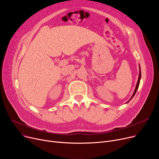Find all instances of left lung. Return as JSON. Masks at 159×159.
<instances>
[{
  "mask_svg": "<svg viewBox=\"0 0 159 159\" xmlns=\"http://www.w3.org/2000/svg\"><path fill=\"white\" fill-rule=\"evenodd\" d=\"M140 78H141V71H140H140H139V79H138V82H137V86H136V88H135V91H134V93H133V95H132V97H131V98L129 99V101L130 100L134 97V95H135V93H136V92H137V89H138V88H139V83H140ZM128 101V102H129Z\"/></svg>",
  "mask_w": 159,
  "mask_h": 159,
  "instance_id": "obj_1",
  "label": "left lung"
}]
</instances>
